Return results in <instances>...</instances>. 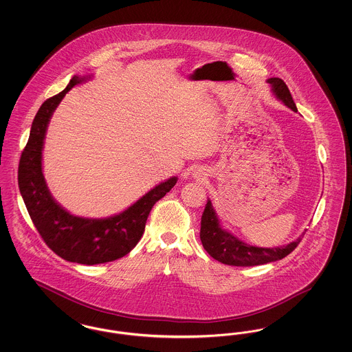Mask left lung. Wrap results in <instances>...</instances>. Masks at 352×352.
I'll return each instance as SVG.
<instances>
[{"instance_id": "left-lung-1", "label": "left lung", "mask_w": 352, "mask_h": 352, "mask_svg": "<svg viewBox=\"0 0 352 352\" xmlns=\"http://www.w3.org/2000/svg\"><path fill=\"white\" fill-rule=\"evenodd\" d=\"M267 82L272 85V91L276 98L283 101L286 107L297 112V107L284 80L280 78H270ZM302 236L290 244L277 248L254 247L245 244L234 234L221 228L211 201H207L201 215V241L203 248L211 257L226 265L254 267L281 260L297 248Z\"/></svg>"}]
</instances>
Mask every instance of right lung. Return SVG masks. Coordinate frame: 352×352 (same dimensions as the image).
<instances>
[{
    "instance_id": "obj_1",
    "label": "right lung",
    "mask_w": 352,
    "mask_h": 352,
    "mask_svg": "<svg viewBox=\"0 0 352 352\" xmlns=\"http://www.w3.org/2000/svg\"><path fill=\"white\" fill-rule=\"evenodd\" d=\"M85 80L74 76L67 87L45 101L32 124L29 141L21 154L18 186L36 231L59 257L84 265L115 261L128 254L140 241L153 206L164 198L177 177L155 186L121 214L107 219L74 217L54 198L42 173V149L52 112L68 91Z\"/></svg>"
}]
</instances>
